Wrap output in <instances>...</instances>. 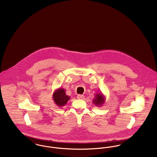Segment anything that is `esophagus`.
<instances>
[{"label":"esophagus","mask_w":157,"mask_h":157,"mask_svg":"<svg viewBox=\"0 0 157 157\" xmlns=\"http://www.w3.org/2000/svg\"><path fill=\"white\" fill-rule=\"evenodd\" d=\"M84 97H85V96H84L83 95H80V94H79V95H77V98H78V99H83Z\"/></svg>","instance_id":"obj_1"}]
</instances>
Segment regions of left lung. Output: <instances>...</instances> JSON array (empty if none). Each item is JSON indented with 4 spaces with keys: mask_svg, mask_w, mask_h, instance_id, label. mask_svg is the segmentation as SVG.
Instances as JSON below:
<instances>
[{
    "mask_svg": "<svg viewBox=\"0 0 157 157\" xmlns=\"http://www.w3.org/2000/svg\"><path fill=\"white\" fill-rule=\"evenodd\" d=\"M105 102V96L101 93L95 94V97L92 100V103L96 106H101Z\"/></svg>",
    "mask_w": 157,
    "mask_h": 157,
    "instance_id": "1",
    "label": "left lung"
}]
</instances>
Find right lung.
Wrapping results in <instances>:
<instances>
[{"mask_svg":"<svg viewBox=\"0 0 157 157\" xmlns=\"http://www.w3.org/2000/svg\"><path fill=\"white\" fill-rule=\"evenodd\" d=\"M52 98L54 101L57 106L62 107L66 105L71 97L66 94L65 89L60 88L55 90L52 95Z\"/></svg>","mask_w":157,"mask_h":157,"instance_id":"obj_1","label":"right lung"}]
</instances>
